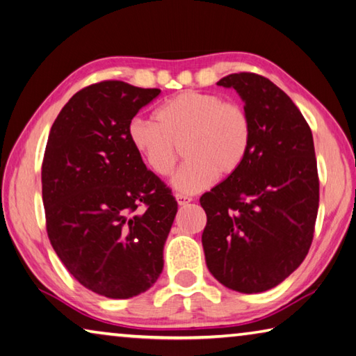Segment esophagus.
Here are the masks:
<instances>
[{
  "label": "esophagus",
  "mask_w": 356,
  "mask_h": 356,
  "mask_svg": "<svg viewBox=\"0 0 356 356\" xmlns=\"http://www.w3.org/2000/svg\"><path fill=\"white\" fill-rule=\"evenodd\" d=\"M176 200H177V204H179V205H186V204H190L193 199H191L190 196L179 195V193H177V195H176Z\"/></svg>",
  "instance_id": "obj_1"
}]
</instances>
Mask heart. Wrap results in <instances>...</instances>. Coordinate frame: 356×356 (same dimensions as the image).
<instances>
[{
  "label": "heart",
  "instance_id": "heart-1",
  "mask_svg": "<svg viewBox=\"0 0 356 356\" xmlns=\"http://www.w3.org/2000/svg\"><path fill=\"white\" fill-rule=\"evenodd\" d=\"M157 122L135 118L127 137L143 163L160 177L171 174L184 147L185 163L171 179L185 195L202 191L215 174L232 176L248 157L252 122L244 108L215 93L185 92L166 101Z\"/></svg>",
  "mask_w": 356,
  "mask_h": 356
}]
</instances>
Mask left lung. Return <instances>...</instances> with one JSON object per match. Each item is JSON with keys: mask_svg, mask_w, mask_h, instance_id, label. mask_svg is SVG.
Returning <instances> with one entry per match:
<instances>
[{"mask_svg": "<svg viewBox=\"0 0 356 356\" xmlns=\"http://www.w3.org/2000/svg\"><path fill=\"white\" fill-rule=\"evenodd\" d=\"M244 101L252 141L244 163L200 197L207 213V268L225 288L263 293L305 260L319 209L312 129L289 96L266 77L218 81Z\"/></svg>", "mask_w": 356, "mask_h": 356, "instance_id": "8db88e82", "label": "left lung"}]
</instances>
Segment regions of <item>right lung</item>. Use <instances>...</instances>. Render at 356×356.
Here are the masks:
<instances>
[{
	"label": "right lung",
	"instance_id": "obj_1",
	"mask_svg": "<svg viewBox=\"0 0 356 356\" xmlns=\"http://www.w3.org/2000/svg\"><path fill=\"white\" fill-rule=\"evenodd\" d=\"M159 93L121 81L82 88L56 118L44 149L49 241L82 286L108 299L145 293L163 270L177 202L127 137L134 116Z\"/></svg>",
	"mask_w": 356,
	"mask_h": 356
}]
</instances>
